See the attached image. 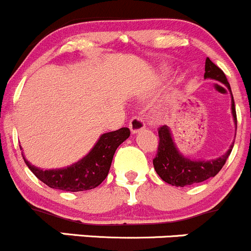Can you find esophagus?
Listing matches in <instances>:
<instances>
[{
    "label": "esophagus",
    "mask_w": 251,
    "mask_h": 251,
    "mask_svg": "<svg viewBox=\"0 0 251 251\" xmlns=\"http://www.w3.org/2000/svg\"><path fill=\"white\" fill-rule=\"evenodd\" d=\"M145 128V122H144L143 118L140 117H133L130 121H129V129L133 134L139 133L140 130Z\"/></svg>",
    "instance_id": "34e87169"
}]
</instances>
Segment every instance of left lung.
Masks as SVG:
<instances>
[{"instance_id": "1", "label": "left lung", "mask_w": 251, "mask_h": 251, "mask_svg": "<svg viewBox=\"0 0 251 251\" xmlns=\"http://www.w3.org/2000/svg\"><path fill=\"white\" fill-rule=\"evenodd\" d=\"M205 79H212V80L220 81L225 84L226 88L229 90L230 96H232V116L234 125L237 126V115H235V106L234 100H233L232 91H230V85L227 81L225 73L213 63L207 57L205 62ZM158 143L157 155L153 158V167H155L156 173L161 177V179L165 180L166 183L175 187H185V185H192L195 183L204 182L211 177H215L223 165L227 161L228 156L232 152V149L234 143L229 146L226 153L217 158L212 160H192L183 155L178 150L177 145L173 140L172 131L170 126H162L158 128Z\"/></svg>"}]
</instances>
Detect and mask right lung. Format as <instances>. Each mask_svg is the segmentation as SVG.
I'll list each match as a JSON object with an SVG mask.
<instances>
[{
    "mask_svg": "<svg viewBox=\"0 0 251 251\" xmlns=\"http://www.w3.org/2000/svg\"><path fill=\"white\" fill-rule=\"evenodd\" d=\"M129 135L130 130L128 128H121L118 130L102 134L88 155L84 156L78 162L64 168L42 170L31 165L24 157L23 152L22 155L29 170L50 188L66 192H83L94 189L105 180L116 150L129 138Z\"/></svg>",
    "mask_w": 251,
    "mask_h": 251,
    "instance_id": "right-lung-1",
    "label": "right lung"
}]
</instances>
